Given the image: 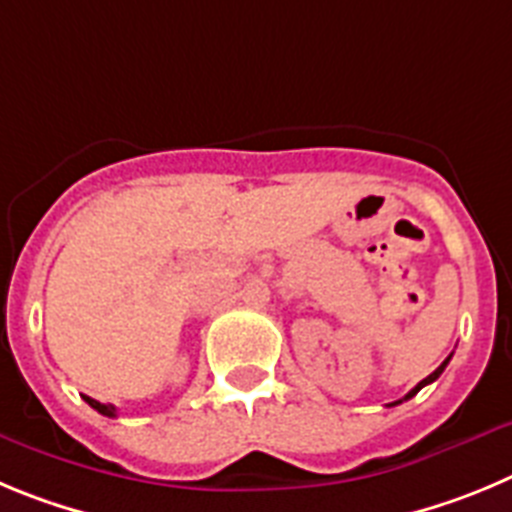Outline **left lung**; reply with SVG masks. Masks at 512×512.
<instances>
[{"instance_id":"obj_1","label":"left lung","mask_w":512,"mask_h":512,"mask_svg":"<svg viewBox=\"0 0 512 512\" xmlns=\"http://www.w3.org/2000/svg\"><path fill=\"white\" fill-rule=\"evenodd\" d=\"M449 359H451V354H449V357H446V359H444V362H441V365H439V367H436V370H434V372H431V375H428V377H426V380H421V382H418L416 388H413V390H411V393L405 395V398H403V400L413 398V395H416V393H418V390H421V388H423V385H428V382H434V380H436V377H439V375H441V372H444V367H446V365H449ZM403 400H398V403H403ZM393 405H395V403H393Z\"/></svg>"}]
</instances>
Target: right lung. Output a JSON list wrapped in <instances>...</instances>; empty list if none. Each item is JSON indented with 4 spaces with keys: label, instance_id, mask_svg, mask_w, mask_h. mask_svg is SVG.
Wrapping results in <instances>:
<instances>
[{
    "label": "right lung",
    "instance_id": "1",
    "mask_svg": "<svg viewBox=\"0 0 512 512\" xmlns=\"http://www.w3.org/2000/svg\"><path fill=\"white\" fill-rule=\"evenodd\" d=\"M84 400L91 405V408H94V411H99L101 416H109V418L117 416V408H114V405H104V403H99V400L89 398V395H84Z\"/></svg>",
    "mask_w": 512,
    "mask_h": 512
}]
</instances>
